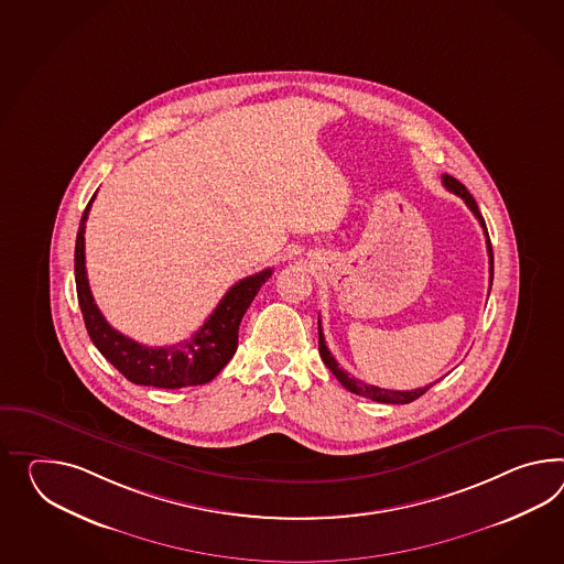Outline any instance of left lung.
I'll return each instance as SVG.
<instances>
[{
    "instance_id": "1",
    "label": "left lung",
    "mask_w": 564,
    "mask_h": 564,
    "mask_svg": "<svg viewBox=\"0 0 564 564\" xmlns=\"http://www.w3.org/2000/svg\"><path fill=\"white\" fill-rule=\"evenodd\" d=\"M442 183H444V187H446L448 192H453L454 195H458V197L465 199L468 209L475 214V218L481 224L482 232H485V238H487V252H489V281L494 283V248H491L487 226H485L481 212H479V207H477V202H475L473 195L467 192V187H465L460 181L451 177V175H442ZM317 334H319V340H317L319 357L324 360V365L330 369L332 375L343 383L344 389H348L350 393H357V395L372 399V401H379V403H398L399 405V403H412L413 399L422 398L432 384L438 383V381H434V383L426 384V387H417V389H412V391H391V389H381V387H375V384L362 383V381H358L355 377H350L348 372L343 371V369L338 367V360L332 357V352L328 350V346H326V340H324V332H322L319 317H317Z\"/></svg>"
}]
</instances>
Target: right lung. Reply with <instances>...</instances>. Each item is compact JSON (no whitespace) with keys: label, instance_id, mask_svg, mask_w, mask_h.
<instances>
[{"label":"right lung","instance_id":"add662e5","mask_svg":"<svg viewBox=\"0 0 564 564\" xmlns=\"http://www.w3.org/2000/svg\"><path fill=\"white\" fill-rule=\"evenodd\" d=\"M94 199L96 195L89 199L83 212L75 242L77 300L82 305L85 328L91 343L132 383L159 389H181L209 383L234 357L238 348V326L242 316L247 314L248 305L264 285V281L273 275V269H264L257 275L240 279L228 289L218 307L192 338L173 346H144L113 330L94 302L85 271V221Z\"/></svg>","mask_w":564,"mask_h":564}]
</instances>
